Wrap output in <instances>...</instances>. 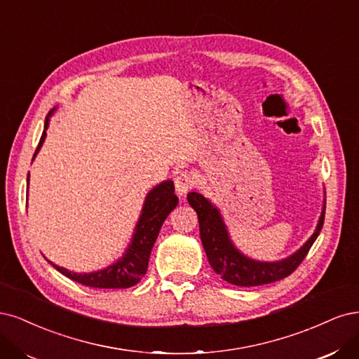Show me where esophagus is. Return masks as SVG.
<instances>
[{
    "mask_svg": "<svg viewBox=\"0 0 359 359\" xmlns=\"http://www.w3.org/2000/svg\"><path fill=\"white\" fill-rule=\"evenodd\" d=\"M175 187H176V192L177 195L183 196L188 191H191L194 188V180L192 176L189 175L188 171H180L179 175L175 179Z\"/></svg>",
    "mask_w": 359,
    "mask_h": 359,
    "instance_id": "obj_1",
    "label": "esophagus"
}]
</instances>
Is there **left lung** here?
Segmentation results:
<instances>
[{"instance_id": "left-lung-1", "label": "left lung", "mask_w": 359, "mask_h": 359, "mask_svg": "<svg viewBox=\"0 0 359 359\" xmlns=\"http://www.w3.org/2000/svg\"><path fill=\"white\" fill-rule=\"evenodd\" d=\"M188 201L198 215L201 243L210 267L222 280L248 287L277 282L295 271L318 238L325 217V201H323L316 229L302 248L279 261H258L249 258L237 249L229 237L221 210L209 198L200 192H189Z\"/></svg>"}]
</instances>
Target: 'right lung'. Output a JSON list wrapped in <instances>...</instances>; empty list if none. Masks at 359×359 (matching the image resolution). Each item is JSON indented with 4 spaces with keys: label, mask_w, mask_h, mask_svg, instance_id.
Listing matches in <instances>:
<instances>
[{
    "label": "right lung",
    "mask_w": 359,
    "mask_h": 359,
    "mask_svg": "<svg viewBox=\"0 0 359 359\" xmlns=\"http://www.w3.org/2000/svg\"><path fill=\"white\" fill-rule=\"evenodd\" d=\"M55 110L56 107L49 113V116L46 118L44 130L40 138L39 147L36 150V154H34V158L37 156L39 150L41 149L46 140V131L49 128L50 116ZM28 184H29V172H28ZM177 203H179V198L175 194V183H172V180L161 182L159 184H156V187L150 189L144 198L142 213L138 216V221L135 224L128 248H126L123 255L119 259L110 264L106 269L90 271V273H74L64 267H60V265H55L50 261L49 262L57 271L67 276L68 279H72L77 283H82L85 286L101 287V289L131 287L140 282L142 277L146 274L150 252H152V248L158 238L159 229L163 226L167 216L176 209Z\"/></svg>",
    "instance_id": "obj_1"
}]
</instances>
